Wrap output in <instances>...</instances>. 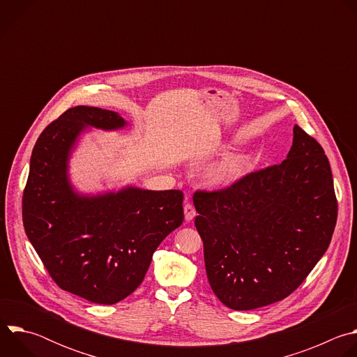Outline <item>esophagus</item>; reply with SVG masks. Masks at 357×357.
<instances>
[{
    "label": "esophagus",
    "instance_id": "34e87169",
    "mask_svg": "<svg viewBox=\"0 0 357 357\" xmlns=\"http://www.w3.org/2000/svg\"><path fill=\"white\" fill-rule=\"evenodd\" d=\"M183 212H185V220H186V222H190V220L196 216V211H195V208H193L192 203H189V202H186V203H185Z\"/></svg>",
    "mask_w": 357,
    "mask_h": 357
}]
</instances>
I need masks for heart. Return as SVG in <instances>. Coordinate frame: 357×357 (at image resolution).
Listing matches in <instances>:
<instances>
[{"label": "heart", "instance_id": "1", "mask_svg": "<svg viewBox=\"0 0 357 357\" xmlns=\"http://www.w3.org/2000/svg\"><path fill=\"white\" fill-rule=\"evenodd\" d=\"M247 162L248 160L244 154L230 155L211 171V181L218 186H227L244 174Z\"/></svg>", "mask_w": 357, "mask_h": 357}]
</instances>
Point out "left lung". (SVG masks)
<instances>
[{"instance_id": "8db88e82", "label": "left lung", "mask_w": 357, "mask_h": 357, "mask_svg": "<svg viewBox=\"0 0 357 357\" xmlns=\"http://www.w3.org/2000/svg\"><path fill=\"white\" fill-rule=\"evenodd\" d=\"M193 205L209 284L234 311L291 295L328 250L337 219L328 157L296 124L287 160L196 190Z\"/></svg>"}]
</instances>
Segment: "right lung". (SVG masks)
Segmentation results:
<instances>
[{
  "label": "right lung",
  "mask_w": 357,
  "mask_h": 357,
  "mask_svg": "<svg viewBox=\"0 0 357 357\" xmlns=\"http://www.w3.org/2000/svg\"><path fill=\"white\" fill-rule=\"evenodd\" d=\"M86 126L117 130L114 112L77 106L39 135L22 195L25 233L59 288L113 305L142 282L152 254L183 222L182 190L126 188L79 196L68 181V158Z\"/></svg>",
  "instance_id": "right-lung-1"
}]
</instances>
